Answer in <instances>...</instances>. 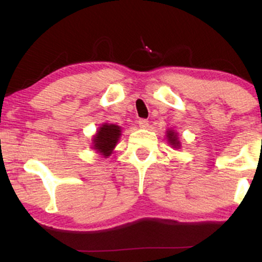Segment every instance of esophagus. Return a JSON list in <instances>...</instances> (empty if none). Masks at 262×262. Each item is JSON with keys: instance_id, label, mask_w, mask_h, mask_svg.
<instances>
[{"instance_id": "obj_1", "label": "esophagus", "mask_w": 262, "mask_h": 262, "mask_svg": "<svg viewBox=\"0 0 262 262\" xmlns=\"http://www.w3.org/2000/svg\"><path fill=\"white\" fill-rule=\"evenodd\" d=\"M138 124H139L140 128H148L149 127V121H148V119L141 118V119H139V121H138Z\"/></svg>"}]
</instances>
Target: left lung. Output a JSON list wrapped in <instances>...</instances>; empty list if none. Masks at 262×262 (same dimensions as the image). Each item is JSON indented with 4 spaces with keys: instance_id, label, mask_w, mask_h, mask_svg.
<instances>
[{
    "instance_id": "left-lung-1",
    "label": "left lung",
    "mask_w": 262,
    "mask_h": 262,
    "mask_svg": "<svg viewBox=\"0 0 262 262\" xmlns=\"http://www.w3.org/2000/svg\"><path fill=\"white\" fill-rule=\"evenodd\" d=\"M167 138H169V140H170V143H171V145H173V148H179L180 146V141L177 140V138H176V135L173 134V132H169V133H167Z\"/></svg>"
}]
</instances>
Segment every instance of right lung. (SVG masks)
<instances>
[{"mask_svg": "<svg viewBox=\"0 0 262 262\" xmlns=\"http://www.w3.org/2000/svg\"><path fill=\"white\" fill-rule=\"evenodd\" d=\"M121 137V127L116 124H103L93 138V146L102 155L108 156L112 152Z\"/></svg>", "mask_w": 262, "mask_h": 262, "instance_id": "obj_1", "label": "right lung"}]
</instances>
